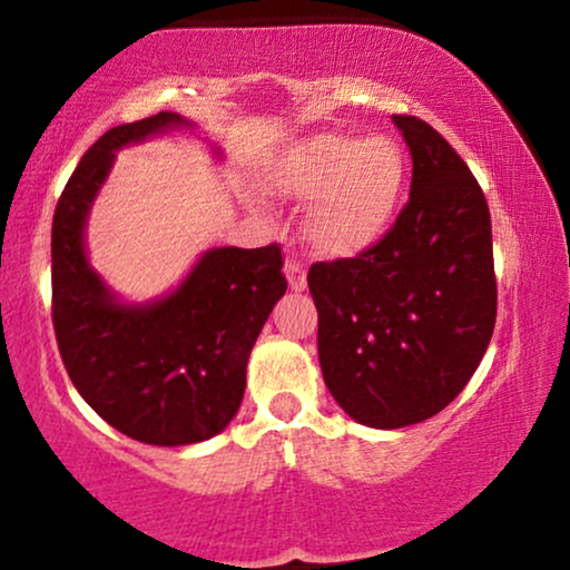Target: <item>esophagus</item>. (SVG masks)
Here are the masks:
<instances>
[{
    "label": "esophagus",
    "instance_id": "esophagus-1",
    "mask_svg": "<svg viewBox=\"0 0 570 570\" xmlns=\"http://www.w3.org/2000/svg\"><path fill=\"white\" fill-rule=\"evenodd\" d=\"M285 275H287V285H291V291H295V293L306 291V267H303L301 262H295V258H287Z\"/></svg>",
    "mask_w": 570,
    "mask_h": 570
}]
</instances>
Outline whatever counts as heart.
I'll use <instances>...</instances> for the list:
<instances>
[{"mask_svg":"<svg viewBox=\"0 0 570 570\" xmlns=\"http://www.w3.org/2000/svg\"><path fill=\"white\" fill-rule=\"evenodd\" d=\"M267 186L308 198L303 235L324 256H356L387 233L405 186V154L393 138L316 132L279 151Z\"/></svg>","mask_w":570,"mask_h":570,"instance_id":"obj_1","label":"heart"}]
</instances>
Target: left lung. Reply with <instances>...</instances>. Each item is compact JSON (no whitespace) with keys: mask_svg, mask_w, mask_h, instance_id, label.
I'll use <instances>...</instances> for the list:
<instances>
[{"mask_svg":"<svg viewBox=\"0 0 570 570\" xmlns=\"http://www.w3.org/2000/svg\"><path fill=\"white\" fill-rule=\"evenodd\" d=\"M393 122L413 159L409 204L372 248L308 269L324 382L374 430L419 424L455 401L498 316L492 222L476 177L430 122Z\"/></svg>","mask_w":570,"mask_h":570,"instance_id":"1","label":"left lung"}]
</instances>
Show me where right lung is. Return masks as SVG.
<instances>
[{"label": "right lung", "instance_id": "add662e5", "mask_svg": "<svg viewBox=\"0 0 570 570\" xmlns=\"http://www.w3.org/2000/svg\"><path fill=\"white\" fill-rule=\"evenodd\" d=\"M175 112L107 130L78 161L51 222V322L72 384L107 424L146 445H190L230 424L258 332L287 291L283 248H212L180 287L125 306L88 267L83 230L115 151L169 128Z\"/></svg>", "mask_w": 570, "mask_h": 570}]
</instances>
